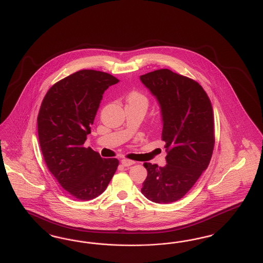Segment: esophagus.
<instances>
[{"label":"esophagus","mask_w":263,"mask_h":263,"mask_svg":"<svg viewBox=\"0 0 263 263\" xmlns=\"http://www.w3.org/2000/svg\"><path fill=\"white\" fill-rule=\"evenodd\" d=\"M136 162L133 161V160H129V159H122L121 160V164L124 166V167H128V166H131L133 164H135Z\"/></svg>","instance_id":"1"}]
</instances>
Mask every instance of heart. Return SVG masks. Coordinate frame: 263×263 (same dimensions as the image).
Listing matches in <instances>:
<instances>
[{"mask_svg": "<svg viewBox=\"0 0 263 263\" xmlns=\"http://www.w3.org/2000/svg\"><path fill=\"white\" fill-rule=\"evenodd\" d=\"M127 105H132V106H141L146 108L147 106V98L145 95L139 91H132L131 93H129V95L127 96Z\"/></svg>", "mask_w": 263, "mask_h": 263, "instance_id": "obj_1", "label": "heart"}]
</instances>
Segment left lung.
I'll use <instances>...</instances> for the list:
<instances>
[{"label": "left lung", "instance_id": "left-lung-1", "mask_svg": "<svg viewBox=\"0 0 263 263\" xmlns=\"http://www.w3.org/2000/svg\"><path fill=\"white\" fill-rule=\"evenodd\" d=\"M157 100L162 117L164 167L145 162L142 193L154 203L182 198L208 168L215 145L214 115L207 93L198 82L168 69L140 77Z\"/></svg>", "mask_w": 263, "mask_h": 263}]
</instances>
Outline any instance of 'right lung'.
<instances>
[{
  "label": "right lung",
  "instance_id": "obj_1",
  "mask_svg": "<svg viewBox=\"0 0 263 263\" xmlns=\"http://www.w3.org/2000/svg\"><path fill=\"white\" fill-rule=\"evenodd\" d=\"M119 82L107 72L82 70L56 82L43 100L37 135L48 170L67 193L94 199L117 171V158H102L84 147L104 92Z\"/></svg>",
  "mask_w": 263,
  "mask_h": 263
}]
</instances>
